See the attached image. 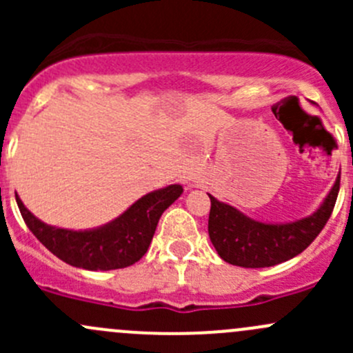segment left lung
I'll return each instance as SVG.
<instances>
[{"label": "left lung", "instance_id": "left-lung-1", "mask_svg": "<svg viewBox=\"0 0 353 353\" xmlns=\"http://www.w3.org/2000/svg\"><path fill=\"white\" fill-rule=\"evenodd\" d=\"M340 191V176L321 205L304 219L294 222H259L229 203L212 201L208 236L220 258L243 268H266L301 254L318 237L328 222Z\"/></svg>", "mask_w": 353, "mask_h": 353}]
</instances>
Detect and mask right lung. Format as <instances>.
Returning <instances> with one entry per match:
<instances>
[{
    "mask_svg": "<svg viewBox=\"0 0 353 353\" xmlns=\"http://www.w3.org/2000/svg\"><path fill=\"white\" fill-rule=\"evenodd\" d=\"M183 194L181 184L160 188L95 229L73 230L39 220L17 194V205L35 237L59 259L74 268L108 272L134 265L148 251L162 213Z\"/></svg>",
    "mask_w": 353,
    "mask_h": 353,
    "instance_id": "1",
    "label": "right lung"
}]
</instances>
